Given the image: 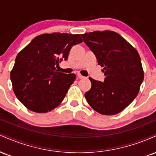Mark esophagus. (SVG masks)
<instances>
[{
	"instance_id": "1",
	"label": "esophagus",
	"mask_w": 156,
	"mask_h": 156,
	"mask_svg": "<svg viewBox=\"0 0 156 156\" xmlns=\"http://www.w3.org/2000/svg\"><path fill=\"white\" fill-rule=\"evenodd\" d=\"M78 78H80V79H82V78H86V77L83 76L81 74H80V73H78Z\"/></svg>"
}]
</instances>
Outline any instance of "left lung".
Returning a JSON list of instances; mask_svg holds the SVG:
<instances>
[{
    "mask_svg": "<svg viewBox=\"0 0 156 156\" xmlns=\"http://www.w3.org/2000/svg\"><path fill=\"white\" fill-rule=\"evenodd\" d=\"M103 67L104 82L89 78L92 87L84 94L97 112L114 115L128 106L137 96L144 80L139 53L119 34L112 31L81 34Z\"/></svg>",
    "mask_w": 156,
    "mask_h": 156,
    "instance_id": "left-lung-1",
    "label": "left lung"
}]
</instances>
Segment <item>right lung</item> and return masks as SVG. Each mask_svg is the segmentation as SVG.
Here are the masks:
<instances>
[{"label": "right lung", "instance_id": "obj_1", "mask_svg": "<svg viewBox=\"0 0 156 156\" xmlns=\"http://www.w3.org/2000/svg\"><path fill=\"white\" fill-rule=\"evenodd\" d=\"M82 42L80 34H43L19 52L10 78L16 97L27 108L46 113L62 103L76 76L58 72L55 66Z\"/></svg>", "mask_w": 156, "mask_h": 156}]
</instances>
